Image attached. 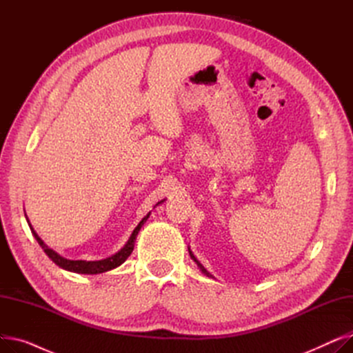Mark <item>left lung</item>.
<instances>
[{
  "mask_svg": "<svg viewBox=\"0 0 353 353\" xmlns=\"http://www.w3.org/2000/svg\"><path fill=\"white\" fill-rule=\"evenodd\" d=\"M189 253H190V257H192V259H193V261H194V263H196V265H197V268H199V269H200V270H201V273H205V274H206V276H209V277H212V274H210V273H209V272H208V270H206V269H205V266H203V265H201V263H200V262H199V261H197V259H196V257H194V254H193V252H192V250H190V248H189Z\"/></svg>",
  "mask_w": 353,
  "mask_h": 353,
  "instance_id": "obj_1",
  "label": "left lung"
}]
</instances>
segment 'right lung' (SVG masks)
Returning a JSON list of instances; mask_svg holds the SVG:
<instances>
[{"label": "right lung", "instance_id": "add662e5", "mask_svg": "<svg viewBox=\"0 0 353 353\" xmlns=\"http://www.w3.org/2000/svg\"><path fill=\"white\" fill-rule=\"evenodd\" d=\"M163 201H164V200L159 201L156 206L161 205ZM156 206H154V208H156ZM148 217H150V213H147V214L140 220V223L136 226V229L133 230L132 236L128 237L125 245H124L117 253L111 254V256H108V257H105V259H100V261H70V259H65V257L60 256L57 252H54L52 249H50V248L43 242L41 237H40L39 234H37V232H35L34 228L31 226L30 220H28V217H27V214H26L27 223H28V226H30V229H31L32 236L35 237L37 242H39V245L41 246V249L46 252V254L51 259V261H52L55 265H57V266H60L61 269H64V270L74 272V273H81V274H99V273H104V272H108V270H113V269L119 268L120 265H123V263L127 261V257H128L130 254H132V252H133V249H134V243H136V237H137L140 229L143 228V225L145 223Z\"/></svg>", "mask_w": 353, "mask_h": 353}]
</instances>
